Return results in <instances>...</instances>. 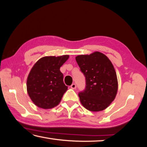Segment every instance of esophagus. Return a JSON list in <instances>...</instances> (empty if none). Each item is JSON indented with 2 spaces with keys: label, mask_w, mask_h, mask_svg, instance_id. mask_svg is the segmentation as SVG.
<instances>
[{
  "label": "esophagus",
  "mask_w": 147,
  "mask_h": 147,
  "mask_svg": "<svg viewBox=\"0 0 147 147\" xmlns=\"http://www.w3.org/2000/svg\"><path fill=\"white\" fill-rule=\"evenodd\" d=\"M71 88H72V89H75L76 88V85L75 84H72V85L71 86Z\"/></svg>",
  "instance_id": "obj_1"
}]
</instances>
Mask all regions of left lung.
<instances>
[{"label":"left lung","instance_id":"1","mask_svg":"<svg viewBox=\"0 0 147 147\" xmlns=\"http://www.w3.org/2000/svg\"><path fill=\"white\" fill-rule=\"evenodd\" d=\"M76 61L86 77V88L78 94L82 104L91 111L104 110L115 99L118 89L113 64L100 52L77 56Z\"/></svg>","mask_w":147,"mask_h":147}]
</instances>
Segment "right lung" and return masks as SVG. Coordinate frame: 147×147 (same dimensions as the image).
I'll list each match as a JSON object with an SVG mask.
<instances>
[{"mask_svg":"<svg viewBox=\"0 0 147 147\" xmlns=\"http://www.w3.org/2000/svg\"><path fill=\"white\" fill-rule=\"evenodd\" d=\"M69 57L45 56L34 64L28 76L26 87L35 105L43 109H51L60 102L68 87L63 83V75L59 69Z\"/></svg>","mask_w":147,"mask_h":147,"instance_id":"1","label":"right lung"}]
</instances>
